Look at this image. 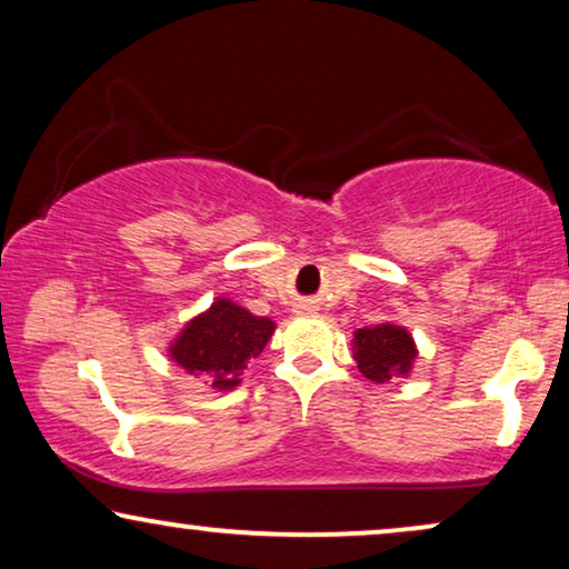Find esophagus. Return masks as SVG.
I'll use <instances>...</instances> for the list:
<instances>
[{
	"instance_id": "esophagus-1",
	"label": "esophagus",
	"mask_w": 569,
	"mask_h": 569,
	"mask_svg": "<svg viewBox=\"0 0 569 569\" xmlns=\"http://www.w3.org/2000/svg\"><path fill=\"white\" fill-rule=\"evenodd\" d=\"M302 308H306V306H298V313H302Z\"/></svg>"
}]
</instances>
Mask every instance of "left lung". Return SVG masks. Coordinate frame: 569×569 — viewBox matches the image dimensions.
Wrapping results in <instances>:
<instances>
[{"mask_svg": "<svg viewBox=\"0 0 569 569\" xmlns=\"http://www.w3.org/2000/svg\"><path fill=\"white\" fill-rule=\"evenodd\" d=\"M352 355L360 372L372 383H391L393 378H409L419 349L407 326L378 323L362 326L352 333Z\"/></svg>", "mask_w": 569, "mask_h": 569, "instance_id": "8db88e82", "label": "left lung"}]
</instances>
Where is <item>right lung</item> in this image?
I'll list each match as a JSON object with an SVG mask.
<instances>
[{"mask_svg": "<svg viewBox=\"0 0 569 569\" xmlns=\"http://www.w3.org/2000/svg\"><path fill=\"white\" fill-rule=\"evenodd\" d=\"M274 329L271 318L253 316L230 298H214L212 306L183 323L168 345V357L212 391H232Z\"/></svg>", "mask_w": 569, "mask_h": 569, "instance_id": "1", "label": "right lung"}]
</instances>
